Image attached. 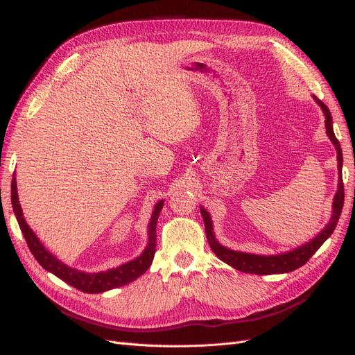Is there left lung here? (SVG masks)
Instances as JSON below:
<instances>
[{
  "instance_id": "left-lung-1",
  "label": "left lung",
  "mask_w": 355,
  "mask_h": 355,
  "mask_svg": "<svg viewBox=\"0 0 355 355\" xmlns=\"http://www.w3.org/2000/svg\"><path fill=\"white\" fill-rule=\"evenodd\" d=\"M315 102L321 106V110L324 112L326 116V133L330 137L331 144L335 145L336 153H338V170H339V184H338V191L335 200H333V213L330 222L326 225L324 230L321 231L314 240H311L309 243L297 247V249L292 250V252H286L283 254H275V256H261V254H252V253H243V252H235L231 249H227L222 244L218 243V240L214 239L213 234V225H211V219L210 214L204 210L202 207H200L201 210V216L204 220V227H206V235L209 244L211 247L213 253L216 254L220 261H223L225 263L231 265L232 268L243 272H249V274H256V275H270V274H283V272H290L296 270V268L305 265L309 257L313 256L320 247L323 244L330 235L335 231L340 211L343 207V198H345V192H343V182H342V149L339 145V141L335 136V132H333V124H331V114L329 111L327 106L321 102L320 99H317L314 96Z\"/></svg>"
}]
</instances>
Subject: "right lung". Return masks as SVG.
Here are the masks:
<instances>
[{
	"label": "right lung",
	"instance_id": "right-lung-1",
	"mask_svg": "<svg viewBox=\"0 0 355 355\" xmlns=\"http://www.w3.org/2000/svg\"><path fill=\"white\" fill-rule=\"evenodd\" d=\"M164 201L161 200L155 204V209L153 211L151 222L148 225V245L145 247V250L142 252L141 256H137L136 259L123 263L121 266L112 268V270L103 271V272H83L75 270V268H71L60 262L56 256H53L44 245L40 243L37 239V235L34 234L29 228V225L26 223L22 207H20L19 197H17V185H16V178L12 180V206L13 211L16 214V219L19 222L20 231H22L24 237L28 243V247L31 253L34 254L37 262L44 268L46 271H50L59 277L60 280L65 283L71 284L72 287L81 290L84 293H102L106 292V290L116 288L125 286L128 283L135 282L136 278L141 277L149 266L153 263L154 254H155V245H157V220L159 216V211L163 209Z\"/></svg>",
	"mask_w": 355,
	"mask_h": 355
}]
</instances>
